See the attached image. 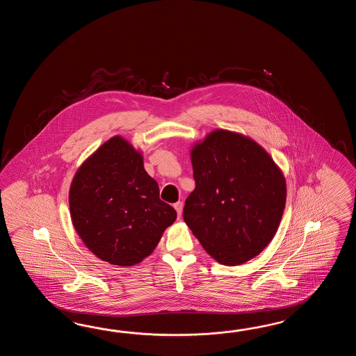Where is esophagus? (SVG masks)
<instances>
[{"mask_svg": "<svg viewBox=\"0 0 356 356\" xmlns=\"http://www.w3.org/2000/svg\"><path fill=\"white\" fill-rule=\"evenodd\" d=\"M175 209L177 213H178V218H181V210H183V204H181V202H177V204H175Z\"/></svg>", "mask_w": 356, "mask_h": 356, "instance_id": "1", "label": "esophagus"}]
</instances>
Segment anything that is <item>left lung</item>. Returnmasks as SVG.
<instances>
[{
	"instance_id": "obj_1",
	"label": "left lung",
	"mask_w": 356,
	"mask_h": 356,
	"mask_svg": "<svg viewBox=\"0 0 356 356\" xmlns=\"http://www.w3.org/2000/svg\"><path fill=\"white\" fill-rule=\"evenodd\" d=\"M196 188L183 219L221 265L238 266L273 241L286 204V181L253 138L213 129L189 150Z\"/></svg>"
}]
</instances>
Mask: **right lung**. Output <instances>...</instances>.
<instances>
[{"label": "right lung", "mask_w": 356, "mask_h": 356, "mask_svg": "<svg viewBox=\"0 0 356 356\" xmlns=\"http://www.w3.org/2000/svg\"><path fill=\"white\" fill-rule=\"evenodd\" d=\"M76 233L97 257L129 267L156 248L177 212L159 198L143 152L120 135L83 160L68 192Z\"/></svg>", "instance_id": "add662e5"}]
</instances>
